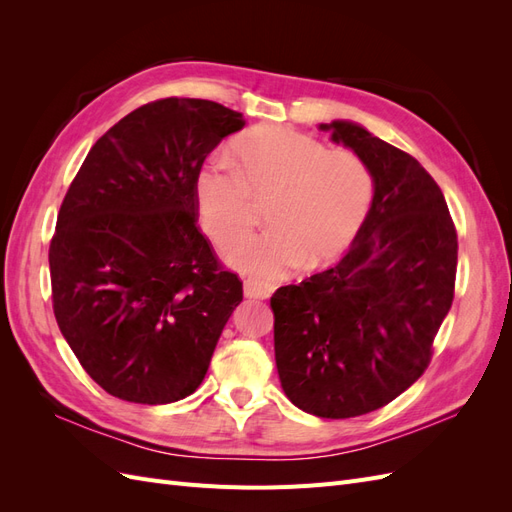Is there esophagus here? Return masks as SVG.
Masks as SVG:
<instances>
[{
    "label": "esophagus",
    "mask_w": 512,
    "mask_h": 512,
    "mask_svg": "<svg viewBox=\"0 0 512 512\" xmlns=\"http://www.w3.org/2000/svg\"><path fill=\"white\" fill-rule=\"evenodd\" d=\"M243 292H245L247 299H269L273 294V286L262 284L258 280H252V277H247L245 284H243Z\"/></svg>",
    "instance_id": "1"
}]
</instances>
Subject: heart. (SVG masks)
I'll list each match as a JSON object with an SVG mask.
<instances>
[{
    "instance_id": "obj_1",
    "label": "heart",
    "mask_w": 512,
    "mask_h": 512,
    "mask_svg": "<svg viewBox=\"0 0 512 512\" xmlns=\"http://www.w3.org/2000/svg\"><path fill=\"white\" fill-rule=\"evenodd\" d=\"M237 166L215 156L194 181L198 220L215 243L235 239L254 222V200H267L269 230L232 241L224 258L258 277L314 269L342 254L374 203V177L350 151L316 138L260 126L235 143Z\"/></svg>"
}]
</instances>
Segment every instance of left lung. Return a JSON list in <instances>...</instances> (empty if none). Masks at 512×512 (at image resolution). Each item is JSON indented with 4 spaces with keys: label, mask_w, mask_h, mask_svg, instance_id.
Returning a JSON list of instances; mask_svg holds the SVG:
<instances>
[{
    "label": "left lung",
    "mask_w": 512,
    "mask_h": 512,
    "mask_svg": "<svg viewBox=\"0 0 512 512\" xmlns=\"http://www.w3.org/2000/svg\"><path fill=\"white\" fill-rule=\"evenodd\" d=\"M318 128L367 164L374 203L335 267L275 290V363L294 406L350 418L423 376L453 305L457 232L438 183L406 151L354 121Z\"/></svg>",
    "instance_id": "obj_1"
}]
</instances>
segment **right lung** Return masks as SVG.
Here are the masks:
<instances>
[{"label":"right lung","instance_id":"add662e5","mask_svg":"<svg viewBox=\"0 0 512 512\" xmlns=\"http://www.w3.org/2000/svg\"><path fill=\"white\" fill-rule=\"evenodd\" d=\"M245 126L196 98L136 108L100 136L61 203L49 250L61 335L106 393L160 406L192 395L243 284L196 226L205 158Z\"/></svg>","mask_w":512,"mask_h":512}]
</instances>
